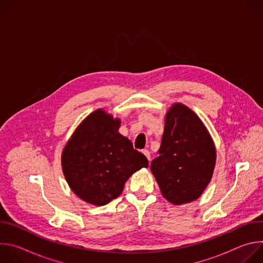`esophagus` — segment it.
<instances>
[{"label": "esophagus", "instance_id": "1", "mask_svg": "<svg viewBox=\"0 0 263 263\" xmlns=\"http://www.w3.org/2000/svg\"><path fill=\"white\" fill-rule=\"evenodd\" d=\"M142 153H143V155L147 158V160H148V161L151 160V155H149V152L147 151V149H142Z\"/></svg>", "mask_w": 263, "mask_h": 263}]
</instances>
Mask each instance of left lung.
Listing matches in <instances>:
<instances>
[{"instance_id":"obj_1","label":"left lung","mask_w":263,"mask_h":263,"mask_svg":"<svg viewBox=\"0 0 263 263\" xmlns=\"http://www.w3.org/2000/svg\"><path fill=\"white\" fill-rule=\"evenodd\" d=\"M158 154L151 171L162 196L175 205L197 200L211 179L215 148L205 126L189 107L175 104L167 112Z\"/></svg>"}]
</instances>
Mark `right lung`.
Listing matches in <instances>:
<instances>
[{"instance_id":"obj_1","label":"right lung","mask_w":263,"mask_h":263,"mask_svg":"<svg viewBox=\"0 0 263 263\" xmlns=\"http://www.w3.org/2000/svg\"><path fill=\"white\" fill-rule=\"evenodd\" d=\"M121 122L99 109L74 131L62 152V170L71 191L103 206L117 199L130 176L148 162L119 133Z\"/></svg>"}]
</instances>
